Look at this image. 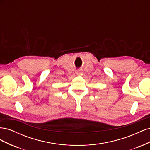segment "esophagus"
Masks as SVG:
<instances>
[{"label": "esophagus", "instance_id": "1", "mask_svg": "<svg viewBox=\"0 0 150 150\" xmlns=\"http://www.w3.org/2000/svg\"><path fill=\"white\" fill-rule=\"evenodd\" d=\"M76 75L79 76V75H80L81 74H82V72H81V71H78L76 72Z\"/></svg>", "mask_w": 150, "mask_h": 150}]
</instances>
